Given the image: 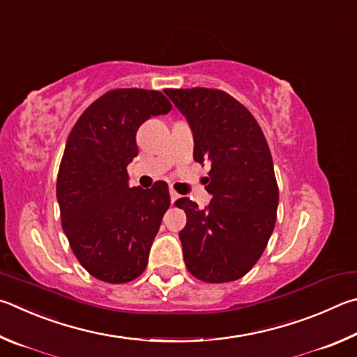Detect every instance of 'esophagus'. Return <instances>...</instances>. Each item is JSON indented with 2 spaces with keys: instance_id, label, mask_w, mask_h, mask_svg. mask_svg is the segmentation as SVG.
<instances>
[{
  "instance_id": "34e87169",
  "label": "esophagus",
  "mask_w": 357,
  "mask_h": 357,
  "mask_svg": "<svg viewBox=\"0 0 357 357\" xmlns=\"http://www.w3.org/2000/svg\"><path fill=\"white\" fill-rule=\"evenodd\" d=\"M169 195H171V201H172V202H175V201H177V199L180 197V196L177 195V192H175V190H172V188L169 190Z\"/></svg>"
}]
</instances>
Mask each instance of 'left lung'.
Segmentation results:
<instances>
[{"instance_id": "1", "label": "left lung", "mask_w": 357, "mask_h": 357, "mask_svg": "<svg viewBox=\"0 0 357 357\" xmlns=\"http://www.w3.org/2000/svg\"><path fill=\"white\" fill-rule=\"evenodd\" d=\"M186 117L195 139V160L211 165L213 199L204 210L188 197L178 234L185 265L210 284L245 276L264 254L276 224L279 190L270 147L257 121L240 102L218 89H166Z\"/></svg>"}]
</instances>
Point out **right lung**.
I'll list each match as a JSON object with an SVG mask.
<instances>
[{
	"instance_id": "add662e5",
	"label": "right lung",
	"mask_w": 357,
	"mask_h": 357,
	"mask_svg": "<svg viewBox=\"0 0 357 357\" xmlns=\"http://www.w3.org/2000/svg\"><path fill=\"white\" fill-rule=\"evenodd\" d=\"M171 109L158 91H109L68 135L56 183L62 229L81 266L103 282H130L147 266L171 197L165 182L130 188L127 166L137 128Z\"/></svg>"
}]
</instances>
